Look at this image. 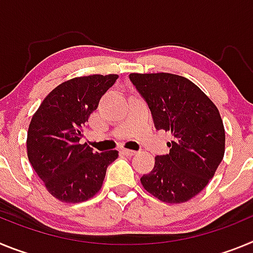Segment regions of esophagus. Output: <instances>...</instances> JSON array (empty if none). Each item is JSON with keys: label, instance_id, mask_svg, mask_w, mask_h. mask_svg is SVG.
<instances>
[{"label": "esophagus", "instance_id": "obj_1", "mask_svg": "<svg viewBox=\"0 0 253 253\" xmlns=\"http://www.w3.org/2000/svg\"><path fill=\"white\" fill-rule=\"evenodd\" d=\"M122 153H124L125 156H134V154L137 153L133 149H126V148H122Z\"/></svg>", "mask_w": 253, "mask_h": 253}]
</instances>
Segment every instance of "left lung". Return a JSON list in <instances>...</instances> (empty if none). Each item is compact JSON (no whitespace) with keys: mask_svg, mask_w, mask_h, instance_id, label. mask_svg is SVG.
I'll list each match as a JSON object with an SVG mask.
<instances>
[{"mask_svg":"<svg viewBox=\"0 0 253 253\" xmlns=\"http://www.w3.org/2000/svg\"><path fill=\"white\" fill-rule=\"evenodd\" d=\"M129 80L148 105L156 129L172 134L169 153L157 156L140 182L161 202H187L207 186L224 156L225 131L218 109L182 76L131 73Z\"/></svg>","mask_w":253,"mask_h":253,"instance_id":"8db88e82","label":"left lung"}]
</instances>
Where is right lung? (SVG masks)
Wrapping results in <instances>:
<instances>
[{
  "label": "right lung",
  "instance_id": "right-lung-1",
  "mask_svg": "<svg viewBox=\"0 0 253 253\" xmlns=\"http://www.w3.org/2000/svg\"><path fill=\"white\" fill-rule=\"evenodd\" d=\"M118 75L72 78L46 96L31 119L28 157L49 193L64 203L92 198L102 186L118 151L99 153L81 144L82 128Z\"/></svg>",
  "mask_w": 253,
  "mask_h": 253
}]
</instances>
